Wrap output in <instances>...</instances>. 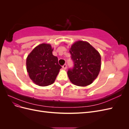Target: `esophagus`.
Returning <instances> with one entry per match:
<instances>
[{"instance_id": "obj_1", "label": "esophagus", "mask_w": 129, "mask_h": 129, "mask_svg": "<svg viewBox=\"0 0 129 129\" xmlns=\"http://www.w3.org/2000/svg\"><path fill=\"white\" fill-rule=\"evenodd\" d=\"M67 64H64L63 66H62V68H63L64 69H67Z\"/></svg>"}]
</instances>
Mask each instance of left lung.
<instances>
[{
	"label": "left lung",
	"instance_id": "left-lung-1",
	"mask_svg": "<svg viewBox=\"0 0 129 129\" xmlns=\"http://www.w3.org/2000/svg\"><path fill=\"white\" fill-rule=\"evenodd\" d=\"M69 52L74 63V67L67 72L70 81L81 87L91 84L101 69L99 53L88 42L82 41L74 43Z\"/></svg>",
	"mask_w": 129,
	"mask_h": 129
}]
</instances>
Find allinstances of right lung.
I'll list each match as a JSON object with an SVG mask.
<instances>
[{"label": "right lung", "instance_id": "right-lung-1", "mask_svg": "<svg viewBox=\"0 0 129 129\" xmlns=\"http://www.w3.org/2000/svg\"><path fill=\"white\" fill-rule=\"evenodd\" d=\"M53 49L49 44L37 46L27 56V71L30 79L40 86L53 84L62 68L58 58L52 54Z\"/></svg>", "mask_w": 129, "mask_h": 129}]
</instances>
